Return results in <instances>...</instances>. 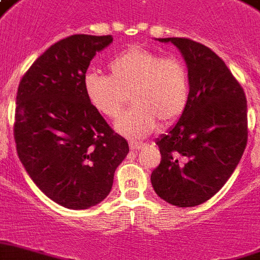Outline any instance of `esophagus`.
Listing matches in <instances>:
<instances>
[{
  "label": "esophagus",
  "mask_w": 260,
  "mask_h": 260,
  "mask_svg": "<svg viewBox=\"0 0 260 260\" xmlns=\"http://www.w3.org/2000/svg\"><path fill=\"white\" fill-rule=\"evenodd\" d=\"M144 144L143 143H138V142H131L129 143V148L131 151H138L140 148H143Z\"/></svg>",
  "instance_id": "1"
}]
</instances>
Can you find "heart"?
Masks as SVG:
<instances>
[{"instance_id":"heart-1","label":"heart","mask_w":260,"mask_h":260,"mask_svg":"<svg viewBox=\"0 0 260 260\" xmlns=\"http://www.w3.org/2000/svg\"><path fill=\"white\" fill-rule=\"evenodd\" d=\"M109 76L96 72L84 77L88 104L102 116L116 118L129 95L134 108L116 122V129L128 138L140 139L158 125L170 124L183 114L189 95L185 65L140 46H132L108 62Z\"/></svg>"}]
</instances>
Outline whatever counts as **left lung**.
<instances>
[{"label": "left lung", "mask_w": 260, "mask_h": 260, "mask_svg": "<svg viewBox=\"0 0 260 260\" xmlns=\"http://www.w3.org/2000/svg\"><path fill=\"white\" fill-rule=\"evenodd\" d=\"M173 43L188 69L185 110L155 140L161 164L152 170L156 195L177 207H193L217 193L239 165L247 146V99L239 82L211 49L185 38Z\"/></svg>", "instance_id": "1"}]
</instances>
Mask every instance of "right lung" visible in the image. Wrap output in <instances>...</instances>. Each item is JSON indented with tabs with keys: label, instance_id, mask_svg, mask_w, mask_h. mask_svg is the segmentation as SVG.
I'll list each match as a JSON object with an SVG mask.
<instances>
[{
	"label": "right lung",
	"instance_id": "obj_1",
	"mask_svg": "<svg viewBox=\"0 0 260 260\" xmlns=\"http://www.w3.org/2000/svg\"><path fill=\"white\" fill-rule=\"evenodd\" d=\"M112 35H72L51 45L21 79L15 142L20 162L51 201L84 210L109 195L128 142L88 104L84 77Z\"/></svg>",
	"mask_w": 260,
	"mask_h": 260
}]
</instances>
